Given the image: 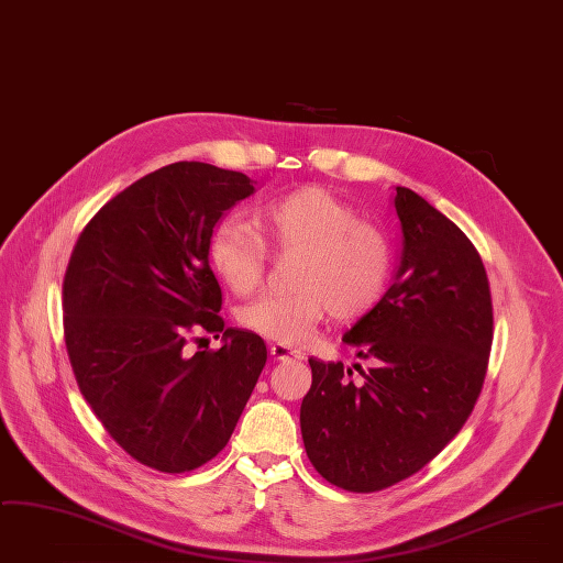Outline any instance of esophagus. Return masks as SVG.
I'll return each mask as SVG.
<instances>
[{"instance_id":"1","label":"esophagus","mask_w":563,"mask_h":563,"mask_svg":"<svg viewBox=\"0 0 563 563\" xmlns=\"http://www.w3.org/2000/svg\"><path fill=\"white\" fill-rule=\"evenodd\" d=\"M269 353L274 355V360H291V357H300L298 351H291L287 344H272Z\"/></svg>"}]
</instances>
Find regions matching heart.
<instances>
[{
    "label": "heart",
    "instance_id": "heart-1",
    "mask_svg": "<svg viewBox=\"0 0 563 563\" xmlns=\"http://www.w3.org/2000/svg\"><path fill=\"white\" fill-rule=\"evenodd\" d=\"M256 221L276 250H302V256L296 291L263 294L241 307L239 320L250 331L289 346L305 344L329 309L353 318L383 296L391 272L385 232L355 219L349 203L322 187H300L265 203ZM262 238L241 219H223L214 228L210 263L232 291L250 294L261 285L267 267Z\"/></svg>",
    "mask_w": 563,
    "mask_h": 563
}]
</instances>
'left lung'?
I'll return each instance as SVG.
<instances>
[{"instance_id": "left-lung-1", "label": "left lung", "mask_w": 563, "mask_h": 563, "mask_svg": "<svg viewBox=\"0 0 563 563\" xmlns=\"http://www.w3.org/2000/svg\"><path fill=\"white\" fill-rule=\"evenodd\" d=\"M396 283L342 340L371 360L311 364L300 407L309 462L333 486L376 493L424 468L464 427L493 344L490 285L468 236L409 187H396Z\"/></svg>"}]
</instances>
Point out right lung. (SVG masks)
Wrapping results in <instances>:
<instances>
[{
  "label": "right lung",
  "instance_id": "add662e5",
  "mask_svg": "<svg viewBox=\"0 0 563 563\" xmlns=\"http://www.w3.org/2000/svg\"><path fill=\"white\" fill-rule=\"evenodd\" d=\"M254 192L250 176L178 161L139 178L84 228L64 276V338L81 396L110 438L161 473L217 457L267 362L225 327L210 236ZM201 330L224 335L191 353Z\"/></svg>",
  "mask_w": 563,
  "mask_h": 563
}]
</instances>
